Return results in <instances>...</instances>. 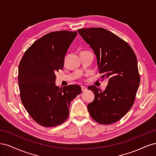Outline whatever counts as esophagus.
I'll return each instance as SVG.
<instances>
[{
	"instance_id": "esophagus-1",
	"label": "esophagus",
	"mask_w": 156,
	"mask_h": 156,
	"mask_svg": "<svg viewBox=\"0 0 156 156\" xmlns=\"http://www.w3.org/2000/svg\"><path fill=\"white\" fill-rule=\"evenodd\" d=\"M81 90H82V91L83 92H84V91H86L87 90V87H84V86H81Z\"/></svg>"
}]
</instances>
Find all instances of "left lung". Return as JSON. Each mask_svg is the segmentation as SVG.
I'll return each mask as SVG.
<instances>
[{"label": "left lung", "instance_id": "1", "mask_svg": "<svg viewBox=\"0 0 156 156\" xmlns=\"http://www.w3.org/2000/svg\"><path fill=\"white\" fill-rule=\"evenodd\" d=\"M93 49L101 78L108 79L104 91L91 85L94 101L87 108L92 119L101 124L120 120L133 106L140 84L137 60L126 41L103 28L77 30Z\"/></svg>", "mask_w": 156, "mask_h": 156}]
</instances>
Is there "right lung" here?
I'll use <instances>...</instances> for the list:
<instances>
[{"label": "right lung", "instance_id": "add662e5", "mask_svg": "<svg viewBox=\"0 0 156 156\" xmlns=\"http://www.w3.org/2000/svg\"><path fill=\"white\" fill-rule=\"evenodd\" d=\"M77 35V31L48 33L29 47L19 64L22 103L32 119L42 126L64 123L71 101L82 92L77 84L60 88L55 84V73L63 68L66 53Z\"/></svg>", "mask_w": 156, "mask_h": 156}]
</instances>
